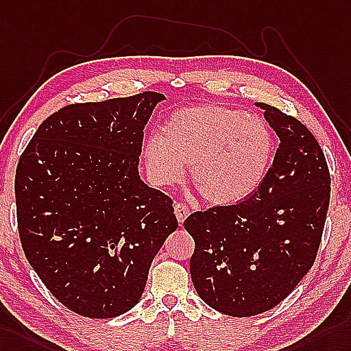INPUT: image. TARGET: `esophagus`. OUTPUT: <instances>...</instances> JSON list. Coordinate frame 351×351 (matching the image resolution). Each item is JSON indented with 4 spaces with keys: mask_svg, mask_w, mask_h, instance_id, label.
<instances>
[{
    "mask_svg": "<svg viewBox=\"0 0 351 351\" xmlns=\"http://www.w3.org/2000/svg\"><path fill=\"white\" fill-rule=\"evenodd\" d=\"M174 213H176V217H177V220H178V223L180 225H183V221H184V219L189 216V207H187L186 204H183V202H177L176 205H174Z\"/></svg>",
    "mask_w": 351,
    "mask_h": 351,
    "instance_id": "obj_1",
    "label": "esophagus"
}]
</instances>
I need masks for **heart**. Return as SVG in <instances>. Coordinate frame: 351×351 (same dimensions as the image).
<instances>
[{"label":"heart","mask_w":351,"mask_h":351,"mask_svg":"<svg viewBox=\"0 0 351 351\" xmlns=\"http://www.w3.org/2000/svg\"><path fill=\"white\" fill-rule=\"evenodd\" d=\"M272 135L261 119L204 102L174 110L144 144L143 158L158 186L178 183L189 165L191 183L215 205L252 195L267 173Z\"/></svg>","instance_id":"obj_1"}]
</instances>
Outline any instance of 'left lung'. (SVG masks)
I'll return each mask as SVG.
<instances>
[{
  "instance_id": "1",
  "label": "left lung",
  "mask_w": 351,
  "mask_h": 351,
  "mask_svg": "<svg viewBox=\"0 0 351 351\" xmlns=\"http://www.w3.org/2000/svg\"><path fill=\"white\" fill-rule=\"evenodd\" d=\"M280 138L259 187L234 205L184 220L195 240L191 277L199 298L232 317L274 308L313 267L326 221L330 174L308 128L258 102Z\"/></svg>"
}]
</instances>
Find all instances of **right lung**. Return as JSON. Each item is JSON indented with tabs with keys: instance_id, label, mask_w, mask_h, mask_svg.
I'll return each mask as SVG.
<instances>
[{
	"instance_id": "right-lung-1",
	"label": "right lung",
	"mask_w": 351,
	"mask_h": 351,
	"mask_svg": "<svg viewBox=\"0 0 351 351\" xmlns=\"http://www.w3.org/2000/svg\"><path fill=\"white\" fill-rule=\"evenodd\" d=\"M164 99L143 92L58 110L16 168L25 256L50 293L84 317L134 308L178 226L173 199L138 176L144 126Z\"/></svg>"
}]
</instances>
